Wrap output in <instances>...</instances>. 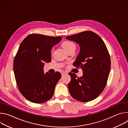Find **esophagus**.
<instances>
[{
  "mask_svg": "<svg viewBox=\"0 0 128 128\" xmlns=\"http://www.w3.org/2000/svg\"><path fill=\"white\" fill-rule=\"evenodd\" d=\"M66 74H67V73L66 72H65V71H62L61 72V75L62 76H64V75Z\"/></svg>",
  "mask_w": 128,
  "mask_h": 128,
  "instance_id": "1",
  "label": "esophagus"
}]
</instances>
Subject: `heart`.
<instances>
[{
	"instance_id": "obj_1",
	"label": "heart",
	"mask_w": 128,
	"mask_h": 128,
	"mask_svg": "<svg viewBox=\"0 0 128 128\" xmlns=\"http://www.w3.org/2000/svg\"><path fill=\"white\" fill-rule=\"evenodd\" d=\"M62 46L66 51H68L72 48H76V44L70 41H65L62 43Z\"/></svg>"
}]
</instances>
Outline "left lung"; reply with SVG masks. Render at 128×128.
<instances>
[{"instance_id":"left-lung-1","label":"left lung","mask_w":128,"mask_h":128,"mask_svg":"<svg viewBox=\"0 0 128 128\" xmlns=\"http://www.w3.org/2000/svg\"><path fill=\"white\" fill-rule=\"evenodd\" d=\"M66 38L79 44L80 52L74 66L83 71V76L80 78L69 73L71 77L68 84L69 93L80 102L93 100L103 92L110 71V58L106 45L98 35L90 31Z\"/></svg>"}]
</instances>
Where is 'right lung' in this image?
Here are the masks:
<instances>
[{"label": "right lung", "instance_id": "add662e5", "mask_svg": "<svg viewBox=\"0 0 128 128\" xmlns=\"http://www.w3.org/2000/svg\"><path fill=\"white\" fill-rule=\"evenodd\" d=\"M61 39L60 36L32 34L19 46L14 61V76L20 93L31 102L42 103L53 96L61 74L57 71L44 74V66L51 61L52 48Z\"/></svg>", "mask_w": 128, "mask_h": 128}]
</instances>
